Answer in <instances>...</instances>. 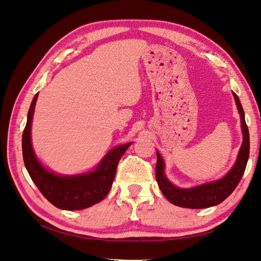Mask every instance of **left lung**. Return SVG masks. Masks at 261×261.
<instances>
[{
    "label": "left lung",
    "mask_w": 261,
    "mask_h": 261,
    "mask_svg": "<svg viewBox=\"0 0 261 261\" xmlns=\"http://www.w3.org/2000/svg\"><path fill=\"white\" fill-rule=\"evenodd\" d=\"M233 97L236 107H238L239 113L241 115L243 143L234 165L223 177L191 188L177 187L174 184H172L167 175H165L164 160L159 151H156V181L162 194L171 203L181 208L189 209H203L213 207L225 200L233 193L236 186L239 185L245 169H246V164L249 156V133L246 122H245V114L241 101L234 92Z\"/></svg>",
    "instance_id": "1"
}]
</instances>
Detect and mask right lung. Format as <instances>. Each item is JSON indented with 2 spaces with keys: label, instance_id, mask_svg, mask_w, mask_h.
<instances>
[{
  "label": "right lung",
  "instance_id": "add662e5",
  "mask_svg": "<svg viewBox=\"0 0 261 261\" xmlns=\"http://www.w3.org/2000/svg\"><path fill=\"white\" fill-rule=\"evenodd\" d=\"M37 99L38 93L30 105L21 139L23 163L31 179L45 198L59 209L82 210L103 200L111 189L118 161L133 141L109 150L92 171L75 175L57 174L39 161L31 144V124Z\"/></svg>",
  "mask_w": 261,
  "mask_h": 261
}]
</instances>
